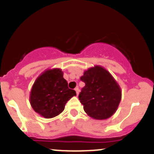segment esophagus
Returning a JSON list of instances; mask_svg holds the SVG:
<instances>
[{
	"label": "esophagus",
	"instance_id": "obj_1",
	"mask_svg": "<svg viewBox=\"0 0 154 154\" xmlns=\"http://www.w3.org/2000/svg\"><path fill=\"white\" fill-rule=\"evenodd\" d=\"M74 90H75L76 93H77V95H78V94H79V91H80V90H79L78 87H76V88H74Z\"/></svg>",
	"mask_w": 154,
	"mask_h": 154
}]
</instances>
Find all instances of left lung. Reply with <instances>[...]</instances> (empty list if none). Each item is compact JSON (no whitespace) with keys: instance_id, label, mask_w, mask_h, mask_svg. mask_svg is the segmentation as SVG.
<instances>
[{"instance_id":"1","label":"left lung","mask_w":154,"mask_h":154,"mask_svg":"<svg viewBox=\"0 0 154 154\" xmlns=\"http://www.w3.org/2000/svg\"><path fill=\"white\" fill-rule=\"evenodd\" d=\"M80 80L86 85L79 100L86 114L95 120L113 116L122 100V89L112 75L103 66H94L86 70Z\"/></svg>"}]
</instances>
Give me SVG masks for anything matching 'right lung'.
Returning a JSON list of instances; mask_svg holds the SVG:
<instances>
[{
  "mask_svg": "<svg viewBox=\"0 0 154 154\" xmlns=\"http://www.w3.org/2000/svg\"><path fill=\"white\" fill-rule=\"evenodd\" d=\"M76 91L70 89L60 68H48L36 78L31 88L29 103L35 112L52 119L64 110L66 103Z\"/></svg>",
  "mask_w": 154,
  "mask_h": 154,
  "instance_id": "right-lung-1",
  "label": "right lung"
}]
</instances>
